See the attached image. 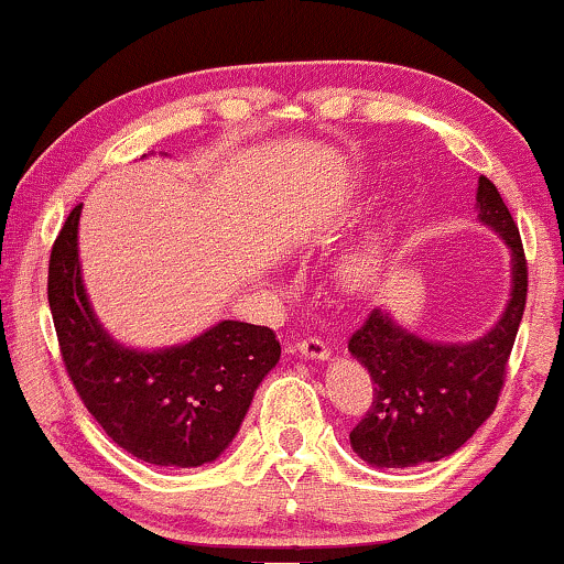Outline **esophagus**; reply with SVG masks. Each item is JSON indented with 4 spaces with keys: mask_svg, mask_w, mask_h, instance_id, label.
<instances>
[{
    "mask_svg": "<svg viewBox=\"0 0 564 564\" xmlns=\"http://www.w3.org/2000/svg\"><path fill=\"white\" fill-rule=\"evenodd\" d=\"M297 350H301V356L311 358V360H329V356H332L329 347H326L318 337L301 339V343H297Z\"/></svg>",
    "mask_w": 564,
    "mask_h": 564,
    "instance_id": "1",
    "label": "esophagus"
}]
</instances>
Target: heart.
<instances>
[{
    "label": "heart",
    "instance_id": "heart-1",
    "mask_svg": "<svg viewBox=\"0 0 564 564\" xmlns=\"http://www.w3.org/2000/svg\"><path fill=\"white\" fill-rule=\"evenodd\" d=\"M394 229H398V208L384 206L377 219L337 256L335 280L345 293L360 295L377 288L392 253Z\"/></svg>",
    "mask_w": 564,
    "mask_h": 564
}]
</instances>
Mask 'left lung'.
Masks as SVG:
<instances>
[{"instance_id": "obj_1", "label": "left lung", "mask_w": 564, "mask_h": 564, "mask_svg": "<svg viewBox=\"0 0 564 564\" xmlns=\"http://www.w3.org/2000/svg\"><path fill=\"white\" fill-rule=\"evenodd\" d=\"M476 212L510 250V297L495 326L468 343H434L394 322L387 308H373L347 345L377 384L371 410L350 431L352 452L373 468L449 457L497 408L523 318L528 271L518 225L486 177H478Z\"/></svg>"}]
</instances>
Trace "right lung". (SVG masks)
<instances>
[{
    "instance_id": "add662e5",
    "label": "right lung",
    "mask_w": 564,
    "mask_h": 564,
    "mask_svg": "<svg viewBox=\"0 0 564 564\" xmlns=\"http://www.w3.org/2000/svg\"><path fill=\"white\" fill-rule=\"evenodd\" d=\"M80 206L69 212L48 259V308L62 360L107 436L162 468L214 463L238 436L282 347L269 326L225 322L187 343L141 350L109 335L83 284Z\"/></svg>"
}]
</instances>
